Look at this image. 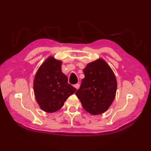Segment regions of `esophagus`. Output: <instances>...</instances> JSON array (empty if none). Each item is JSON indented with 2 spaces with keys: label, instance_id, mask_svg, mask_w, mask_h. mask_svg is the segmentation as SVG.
<instances>
[{
  "label": "esophagus",
  "instance_id": "34e87169",
  "mask_svg": "<svg viewBox=\"0 0 151 151\" xmlns=\"http://www.w3.org/2000/svg\"><path fill=\"white\" fill-rule=\"evenodd\" d=\"M74 87H75L76 89H78L80 88V84H76L75 86H74Z\"/></svg>",
  "mask_w": 151,
  "mask_h": 151
}]
</instances>
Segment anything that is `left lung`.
<instances>
[{"mask_svg":"<svg viewBox=\"0 0 151 151\" xmlns=\"http://www.w3.org/2000/svg\"><path fill=\"white\" fill-rule=\"evenodd\" d=\"M85 78L75 94L83 108L92 115L104 113L113 102L117 90L115 76L108 63L98 59L83 70Z\"/></svg>","mask_w":151,"mask_h":151,"instance_id":"left-lung-1","label":"left lung"}]
</instances>
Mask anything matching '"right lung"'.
Returning <instances> with one entry per match:
<instances>
[{"label":"right lung","mask_w":151,"mask_h":151,"mask_svg":"<svg viewBox=\"0 0 151 151\" xmlns=\"http://www.w3.org/2000/svg\"><path fill=\"white\" fill-rule=\"evenodd\" d=\"M62 62L50 56L41 65L35 76L34 91L41 109L52 113L63 107L64 102L76 89L68 84L62 71Z\"/></svg>","instance_id":"right-lung-1"}]
</instances>
